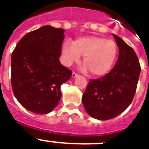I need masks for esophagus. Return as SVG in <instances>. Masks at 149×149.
I'll return each mask as SVG.
<instances>
[{
    "instance_id": "esophagus-1",
    "label": "esophagus",
    "mask_w": 149,
    "mask_h": 149,
    "mask_svg": "<svg viewBox=\"0 0 149 149\" xmlns=\"http://www.w3.org/2000/svg\"><path fill=\"white\" fill-rule=\"evenodd\" d=\"M77 76H78V74H76L75 72H73L72 74V77H73V78H74V77H77Z\"/></svg>"
}]
</instances>
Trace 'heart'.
<instances>
[{
	"label": "heart",
	"mask_w": 149,
	"mask_h": 149,
	"mask_svg": "<svg viewBox=\"0 0 149 149\" xmlns=\"http://www.w3.org/2000/svg\"><path fill=\"white\" fill-rule=\"evenodd\" d=\"M117 46L115 42L100 36H85L77 38L74 43L65 40L62 46L63 62L66 66L78 62L81 55L85 65L84 71H90L94 76L107 73L115 61Z\"/></svg>",
	"instance_id": "1"
}]
</instances>
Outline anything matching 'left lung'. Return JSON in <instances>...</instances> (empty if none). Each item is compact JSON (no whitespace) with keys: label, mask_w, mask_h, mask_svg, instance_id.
<instances>
[{"label":"left lung","mask_w":149,"mask_h":149,"mask_svg":"<svg viewBox=\"0 0 149 149\" xmlns=\"http://www.w3.org/2000/svg\"><path fill=\"white\" fill-rule=\"evenodd\" d=\"M112 35L119 48L118 60L104 77L90 80L82 97L88 115L100 120L112 119L127 109L134 97L141 71L133 49L122 38Z\"/></svg>","instance_id":"obj_1"}]
</instances>
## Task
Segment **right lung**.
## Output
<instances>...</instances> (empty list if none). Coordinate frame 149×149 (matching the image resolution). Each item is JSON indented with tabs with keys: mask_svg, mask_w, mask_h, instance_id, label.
I'll return each instance as SVG.
<instances>
[{
	"mask_svg": "<svg viewBox=\"0 0 149 149\" xmlns=\"http://www.w3.org/2000/svg\"><path fill=\"white\" fill-rule=\"evenodd\" d=\"M64 32L63 29L42 26L24 35L12 52V90L28 111L49 114L59 103L61 86L72 74L59 61Z\"/></svg>",
	"mask_w": 149,
	"mask_h": 149,
	"instance_id": "obj_1",
	"label": "right lung"
}]
</instances>
